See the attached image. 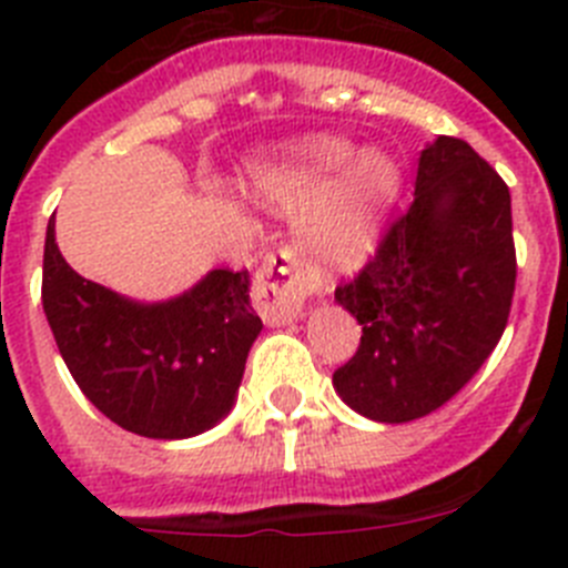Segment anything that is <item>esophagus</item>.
<instances>
[{
	"label": "esophagus",
	"instance_id": "1",
	"mask_svg": "<svg viewBox=\"0 0 568 568\" xmlns=\"http://www.w3.org/2000/svg\"><path fill=\"white\" fill-rule=\"evenodd\" d=\"M310 293H321V275L295 255L293 247H281L267 255L255 273V295L261 298V313L270 324H290L304 313Z\"/></svg>",
	"mask_w": 568,
	"mask_h": 568
}]
</instances>
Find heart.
I'll list each match as a JSON object with an SVG mask.
<instances>
[{
	"instance_id": "1",
	"label": "heart",
	"mask_w": 568,
	"mask_h": 568,
	"mask_svg": "<svg viewBox=\"0 0 568 568\" xmlns=\"http://www.w3.org/2000/svg\"><path fill=\"white\" fill-rule=\"evenodd\" d=\"M244 190L275 210H304L301 241L327 264L373 253L400 190L398 164L378 148L358 150L335 133L298 135L244 164Z\"/></svg>"
}]
</instances>
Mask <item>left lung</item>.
Returning a JSON list of instances; mask_svg holds the SVG:
<instances>
[{
    "instance_id": "left-lung-1",
    "label": "left lung",
    "mask_w": 568,
    "mask_h": 568,
    "mask_svg": "<svg viewBox=\"0 0 568 568\" xmlns=\"http://www.w3.org/2000/svg\"><path fill=\"white\" fill-rule=\"evenodd\" d=\"M515 275L509 187L464 139L438 135L420 150L413 207L335 290L361 324L335 393L378 424L435 413L498 346Z\"/></svg>"
}]
</instances>
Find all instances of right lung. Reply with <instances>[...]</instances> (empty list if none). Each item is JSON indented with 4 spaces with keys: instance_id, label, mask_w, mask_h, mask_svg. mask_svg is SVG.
Masks as SVG:
<instances>
[{
    "instance_id": "add662e5",
    "label": "right lung",
    "mask_w": 568,
    "mask_h": 568,
    "mask_svg": "<svg viewBox=\"0 0 568 568\" xmlns=\"http://www.w3.org/2000/svg\"><path fill=\"white\" fill-rule=\"evenodd\" d=\"M42 307L84 398L128 433L155 440L193 438L227 418L264 327L250 304L247 270H210L168 301L124 298L62 258L53 215Z\"/></svg>"
}]
</instances>
